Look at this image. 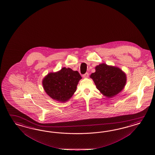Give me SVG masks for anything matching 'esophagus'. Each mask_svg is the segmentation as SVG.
I'll return each instance as SVG.
<instances>
[{
	"label": "esophagus",
	"mask_w": 155,
	"mask_h": 155,
	"mask_svg": "<svg viewBox=\"0 0 155 155\" xmlns=\"http://www.w3.org/2000/svg\"><path fill=\"white\" fill-rule=\"evenodd\" d=\"M89 74L88 73H86L85 74L82 75V77H83L84 78H87V77H89Z\"/></svg>",
	"instance_id": "1"
}]
</instances>
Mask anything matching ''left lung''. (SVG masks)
Masks as SVG:
<instances>
[{
	"label": "left lung",
	"mask_w": 155,
	"mask_h": 155,
	"mask_svg": "<svg viewBox=\"0 0 155 155\" xmlns=\"http://www.w3.org/2000/svg\"><path fill=\"white\" fill-rule=\"evenodd\" d=\"M90 77L97 88L107 97H113L124 88L126 75L119 68L102 64L97 66Z\"/></svg>",
	"instance_id": "left-lung-1"
}]
</instances>
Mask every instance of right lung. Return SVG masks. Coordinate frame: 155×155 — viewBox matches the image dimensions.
Listing matches in <instances>:
<instances>
[{"label":"right lung","mask_w":155,"mask_h":155,"mask_svg":"<svg viewBox=\"0 0 155 155\" xmlns=\"http://www.w3.org/2000/svg\"><path fill=\"white\" fill-rule=\"evenodd\" d=\"M81 76L77 71L63 68L57 73L48 74L42 81L45 92L52 98L65 102L74 93Z\"/></svg>","instance_id":"right-lung-1"}]
</instances>
